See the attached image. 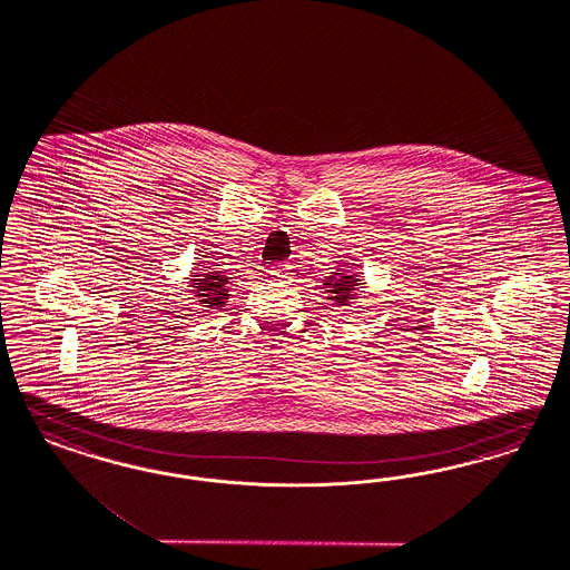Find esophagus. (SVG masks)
<instances>
[{"label":"esophagus","mask_w":570,"mask_h":570,"mask_svg":"<svg viewBox=\"0 0 570 570\" xmlns=\"http://www.w3.org/2000/svg\"><path fill=\"white\" fill-rule=\"evenodd\" d=\"M288 272H291V265L288 263H277L272 267V275L274 277H288Z\"/></svg>","instance_id":"obj_1"}]
</instances>
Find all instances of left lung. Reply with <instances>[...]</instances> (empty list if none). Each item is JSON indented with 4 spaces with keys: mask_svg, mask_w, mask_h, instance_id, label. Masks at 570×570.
<instances>
[{
    "mask_svg": "<svg viewBox=\"0 0 570 570\" xmlns=\"http://www.w3.org/2000/svg\"><path fill=\"white\" fill-rule=\"evenodd\" d=\"M360 279L350 274H334L324 282L326 288H331V298L336 305H347L350 298H354L355 288H357Z\"/></svg>",
    "mask_w": 570,
    "mask_h": 570,
    "instance_id": "8db88e82",
    "label": "left lung"
}]
</instances>
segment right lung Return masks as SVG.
I'll use <instances>...</instances> for the list:
<instances>
[{
    "label": "right lung",
    "mask_w": 570,
    "mask_h": 570,
    "mask_svg": "<svg viewBox=\"0 0 570 570\" xmlns=\"http://www.w3.org/2000/svg\"><path fill=\"white\" fill-rule=\"evenodd\" d=\"M229 277L220 274V272H208V274H197L191 277V288L194 295L199 298V305L208 312V309H220L227 298H229Z\"/></svg>",
    "instance_id": "1"
}]
</instances>
